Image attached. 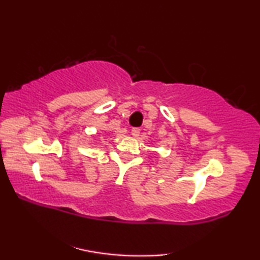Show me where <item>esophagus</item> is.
Listing matches in <instances>:
<instances>
[{
    "mask_svg": "<svg viewBox=\"0 0 260 260\" xmlns=\"http://www.w3.org/2000/svg\"><path fill=\"white\" fill-rule=\"evenodd\" d=\"M140 134H141V130L138 129V127H134V129L131 130V136L133 137H138L140 136Z\"/></svg>",
    "mask_w": 260,
    "mask_h": 260,
    "instance_id": "obj_1",
    "label": "esophagus"
}]
</instances>
